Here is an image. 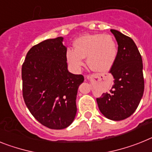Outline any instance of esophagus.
Wrapping results in <instances>:
<instances>
[{
  "instance_id": "1",
  "label": "esophagus",
  "mask_w": 152,
  "mask_h": 152,
  "mask_svg": "<svg viewBox=\"0 0 152 152\" xmlns=\"http://www.w3.org/2000/svg\"><path fill=\"white\" fill-rule=\"evenodd\" d=\"M93 76H89V75H88V76H86V80H90V79L93 77Z\"/></svg>"
}]
</instances>
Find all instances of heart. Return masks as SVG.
<instances>
[{
	"instance_id": "obj_1",
	"label": "heart",
	"mask_w": 152,
	"mask_h": 152,
	"mask_svg": "<svg viewBox=\"0 0 152 152\" xmlns=\"http://www.w3.org/2000/svg\"><path fill=\"white\" fill-rule=\"evenodd\" d=\"M73 48H67L66 58L74 71H79L87 58L88 66L95 72L109 71L115 63L117 45L109 35L94 34L80 37L73 43Z\"/></svg>"
}]
</instances>
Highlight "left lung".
Listing matches in <instances>:
<instances>
[{
  "instance_id": "obj_1",
  "label": "left lung",
  "mask_w": 152,
  "mask_h": 152,
  "mask_svg": "<svg viewBox=\"0 0 152 152\" xmlns=\"http://www.w3.org/2000/svg\"><path fill=\"white\" fill-rule=\"evenodd\" d=\"M118 48L115 63L110 72L114 81L108 93L96 98L102 114L112 121L124 120L136 110L145 89L143 63L134 42L119 31L110 29Z\"/></svg>"
}]
</instances>
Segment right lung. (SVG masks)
<instances>
[{"instance_id":"add662e5","label":"right lung","mask_w":152,"mask_h":152,"mask_svg":"<svg viewBox=\"0 0 152 152\" xmlns=\"http://www.w3.org/2000/svg\"><path fill=\"white\" fill-rule=\"evenodd\" d=\"M62 37L45 40L27 53L22 65L23 97L29 111L42 125L64 129L76 114V95L82 75L69 72Z\"/></svg>"}]
</instances>
